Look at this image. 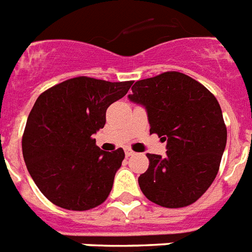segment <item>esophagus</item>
<instances>
[{"instance_id": "34e87169", "label": "esophagus", "mask_w": 252, "mask_h": 252, "mask_svg": "<svg viewBox=\"0 0 252 252\" xmlns=\"http://www.w3.org/2000/svg\"><path fill=\"white\" fill-rule=\"evenodd\" d=\"M133 155H134V152H133V151H130V149H126V157L133 156Z\"/></svg>"}]
</instances>
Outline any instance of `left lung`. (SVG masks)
<instances>
[{
  "label": "left lung",
  "instance_id": "1",
  "mask_svg": "<svg viewBox=\"0 0 252 252\" xmlns=\"http://www.w3.org/2000/svg\"><path fill=\"white\" fill-rule=\"evenodd\" d=\"M128 99L145 108L151 133L166 141V156L147 155L149 168L139 177L144 195L170 209L195 202L214 181L226 148L220 103L176 71L136 82Z\"/></svg>",
  "mask_w": 252,
  "mask_h": 252
}]
</instances>
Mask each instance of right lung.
I'll return each instance as SVG.
<instances>
[{"mask_svg": "<svg viewBox=\"0 0 252 252\" xmlns=\"http://www.w3.org/2000/svg\"><path fill=\"white\" fill-rule=\"evenodd\" d=\"M133 82L87 76L54 86L36 99L22 139L30 176L42 194L63 209L96 207L111 193L124 151H100L92 136L105 124V111Z\"/></svg>", "mask_w": 252, "mask_h": 252, "instance_id": "1", "label": "right lung"}]
</instances>
